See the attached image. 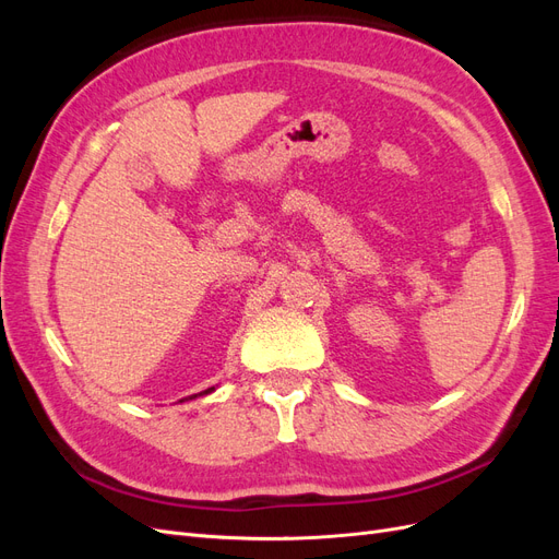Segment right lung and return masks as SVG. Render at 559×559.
Masks as SVG:
<instances>
[{
    "instance_id": "1",
    "label": "right lung",
    "mask_w": 559,
    "mask_h": 559,
    "mask_svg": "<svg viewBox=\"0 0 559 559\" xmlns=\"http://www.w3.org/2000/svg\"><path fill=\"white\" fill-rule=\"evenodd\" d=\"M210 392H214V386H210V389H205V392H200V394H210ZM198 396V394H195ZM193 399V396H191Z\"/></svg>"
}]
</instances>
